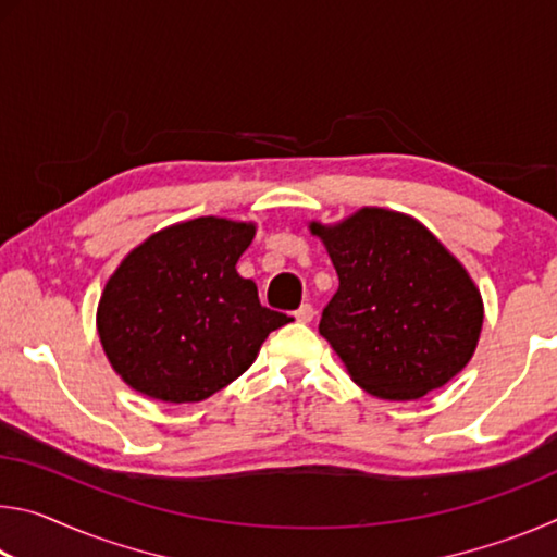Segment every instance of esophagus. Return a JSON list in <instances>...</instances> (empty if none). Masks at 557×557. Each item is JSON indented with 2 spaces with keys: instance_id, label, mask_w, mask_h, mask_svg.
I'll return each instance as SVG.
<instances>
[{
  "instance_id": "esophagus-1",
  "label": "esophagus",
  "mask_w": 557,
  "mask_h": 557,
  "mask_svg": "<svg viewBox=\"0 0 557 557\" xmlns=\"http://www.w3.org/2000/svg\"><path fill=\"white\" fill-rule=\"evenodd\" d=\"M295 319L301 324H309L314 319V307L312 305H301L297 312H295Z\"/></svg>"
}]
</instances>
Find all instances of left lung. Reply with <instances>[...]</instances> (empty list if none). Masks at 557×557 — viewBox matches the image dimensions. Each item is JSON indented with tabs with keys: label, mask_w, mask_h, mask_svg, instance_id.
<instances>
[{
	"label": "left lung",
	"mask_w": 557,
	"mask_h": 557,
	"mask_svg": "<svg viewBox=\"0 0 557 557\" xmlns=\"http://www.w3.org/2000/svg\"><path fill=\"white\" fill-rule=\"evenodd\" d=\"M309 231L338 275L319 334L354 383L375 398L414 400L465 369L482 334V295L425 225L361 209L336 225L309 223Z\"/></svg>",
	"instance_id": "1"
}]
</instances>
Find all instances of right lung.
<instances>
[{"instance_id": "1", "label": "right lung", "mask_w": 557, "mask_h": 557, "mask_svg": "<svg viewBox=\"0 0 557 557\" xmlns=\"http://www.w3.org/2000/svg\"><path fill=\"white\" fill-rule=\"evenodd\" d=\"M252 238V223L203 215L149 235L120 262L102 289L98 334L129 388L164 403L211 398L289 322L235 270Z\"/></svg>"}]
</instances>
